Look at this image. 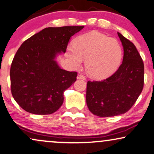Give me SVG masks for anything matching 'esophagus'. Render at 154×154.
<instances>
[{
	"label": "esophagus",
	"mask_w": 154,
	"mask_h": 154,
	"mask_svg": "<svg viewBox=\"0 0 154 154\" xmlns=\"http://www.w3.org/2000/svg\"><path fill=\"white\" fill-rule=\"evenodd\" d=\"M77 79H86V77H85V76H84L82 75H77Z\"/></svg>",
	"instance_id": "1"
}]
</instances>
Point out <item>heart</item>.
<instances>
[{"label":"heart","mask_w":154,"mask_h":154,"mask_svg":"<svg viewBox=\"0 0 154 154\" xmlns=\"http://www.w3.org/2000/svg\"><path fill=\"white\" fill-rule=\"evenodd\" d=\"M67 56L76 67L87 60V72L97 79L108 77L115 72L122 59V49L116 39L99 32H91L75 39Z\"/></svg>","instance_id":"heart-1"}]
</instances>
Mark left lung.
I'll use <instances>...</instances> for the list:
<instances>
[{"label": "left lung", "mask_w": 154, "mask_h": 154, "mask_svg": "<svg viewBox=\"0 0 154 154\" xmlns=\"http://www.w3.org/2000/svg\"><path fill=\"white\" fill-rule=\"evenodd\" d=\"M124 47L122 64L102 81H88L86 102L90 112L101 117L122 114L139 98L144 83V65L136 46L118 32Z\"/></svg>", "instance_id": "8db88e82"}]
</instances>
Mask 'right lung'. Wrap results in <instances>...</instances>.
Segmentation results:
<instances>
[{
    "mask_svg": "<svg viewBox=\"0 0 154 154\" xmlns=\"http://www.w3.org/2000/svg\"><path fill=\"white\" fill-rule=\"evenodd\" d=\"M84 26L46 28L26 40L11 64V93L25 111L50 114L64 101L63 93L77 80V72L61 69L54 60L65 52L69 40Z\"/></svg>",
    "mask_w": 154,
    "mask_h": 154,
    "instance_id": "right-lung-1",
    "label": "right lung"
}]
</instances>
